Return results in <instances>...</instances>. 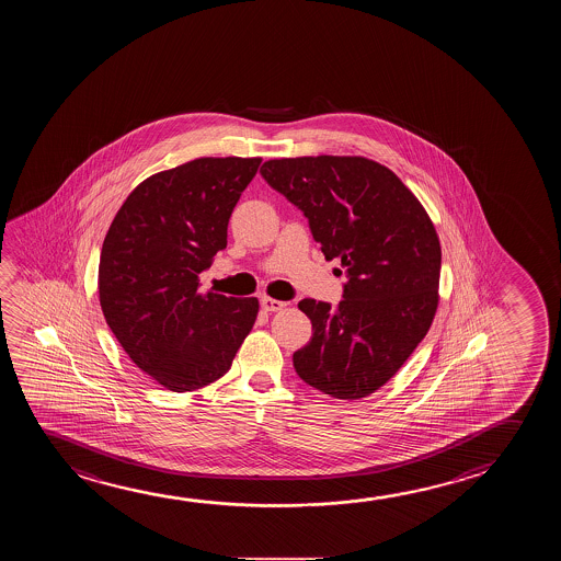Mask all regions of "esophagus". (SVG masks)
Instances as JSON below:
<instances>
[{"mask_svg":"<svg viewBox=\"0 0 561 561\" xmlns=\"http://www.w3.org/2000/svg\"><path fill=\"white\" fill-rule=\"evenodd\" d=\"M285 305H287V302L270 299V297H262V299H260V307L266 310V312H277V310L284 309Z\"/></svg>","mask_w":561,"mask_h":561,"instance_id":"34e87169","label":"esophagus"}]
</instances>
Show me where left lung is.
<instances>
[{
	"instance_id": "left-lung-1",
	"label": "left lung",
	"mask_w": 561,
	"mask_h": 561,
	"mask_svg": "<svg viewBox=\"0 0 561 561\" xmlns=\"http://www.w3.org/2000/svg\"><path fill=\"white\" fill-rule=\"evenodd\" d=\"M260 173L309 219L325 260L342 259L347 277L337 307L299 302L312 337L293 366L332 398H366L398 373L436 314V229L398 175L366 158H284Z\"/></svg>"
}]
</instances>
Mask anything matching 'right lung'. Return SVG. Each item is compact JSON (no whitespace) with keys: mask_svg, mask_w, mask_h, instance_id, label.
Here are the masks:
<instances>
[{"mask_svg":"<svg viewBox=\"0 0 561 561\" xmlns=\"http://www.w3.org/2000/svg\"><path fill=\"white\" fill-rule=\"evenodd\" d=\"M260 158H198L142 181L115 214L98 291L130 360L171 391L228 373L259 301L198 293V274L228 247L231 211Z\"/></svg>","mask_w":561,"mask_h":561,"instance_id":"add662e5","label":"right lung"}]
</instances>
